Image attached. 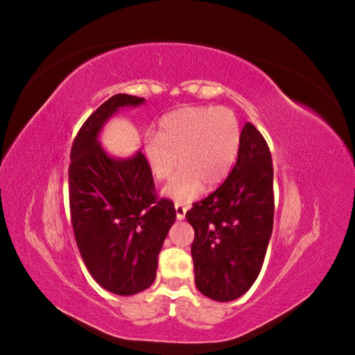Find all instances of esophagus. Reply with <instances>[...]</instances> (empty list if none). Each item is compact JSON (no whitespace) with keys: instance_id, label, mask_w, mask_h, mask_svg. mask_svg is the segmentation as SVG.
I'll use <instances>...</instances> for the list:
<instances>
[{"instance_id":"obj_1","label":"esophagus","mask_w":355,"mask_h":355,"mask_svg":"<svg viewBox=\"0 0 355 355\" xmlns=\"http://www.w3.org/2000/svg\"><path fill=\"white\" fill-rule=\"evenodd\" d=\"M175 209H176V218L179 220L185 219V214H187V206H185V204L180 202V201H176L175 202Z\"/></svg>"}]
</instances>
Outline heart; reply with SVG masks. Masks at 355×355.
Segmentation results:
<instances>
[{"label": "heart", "instance_id": "b5f03b06", "mask_svg": "<svg viewBox=\"0 0 355 355\" xmlns=\"http://www.w3.org/2000/svg\"><path fill=\"white\" fill-rule=\"evenodd\" d=\"M240 144V121L230 108L188 106L166 115L159 121L158 135H145L144 153L158 180H168L178 166L182 167L164 192L188 201L198 194L201 184L211 188L228 176Z\"/></svg>", "mask_w": 355, "mask_h": 355}]
</instances>
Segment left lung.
I'll return each instance as SVG.
<instances>
[{"instance_id":"1","label":"left lung","mask_w":355,"mask_h":355,"mask_svg":"<svg viewBox=\"0 0 355 355\" xmlns=\"http://www.w3.org/2000/svg\"><path fill=\"white\" fill-rule=\"evenodd\" d=\"M187 220L196 286L202 295L230 302L256 282L274 223V168L261 132L245 123L237 161L223 184L192 204Z\"/></svg>"}]
</instances>
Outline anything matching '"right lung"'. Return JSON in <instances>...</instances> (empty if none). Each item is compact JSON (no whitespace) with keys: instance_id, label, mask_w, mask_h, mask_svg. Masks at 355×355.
I'll use <instances>...</instances> for the list:
<instances>
[{"instance_id":"obj_1","label":"right lung","mask_w":355,"mask_h":355,"mask_svg":"<svg viewBox=\"0 0 355 355\" xmlns=\"http://www.w3.org/2000/svg\"><path fill=\"white\" fill-rule=\"evenodd\" d=\"M144 98L115 94L84 121L71 148L69 210L78 250L103 288L130 296L155 280L158 254L176 220L173 201L158 198L146 158L115 159L98 142L108 118Z\"/></svg>"}]
</instances>
